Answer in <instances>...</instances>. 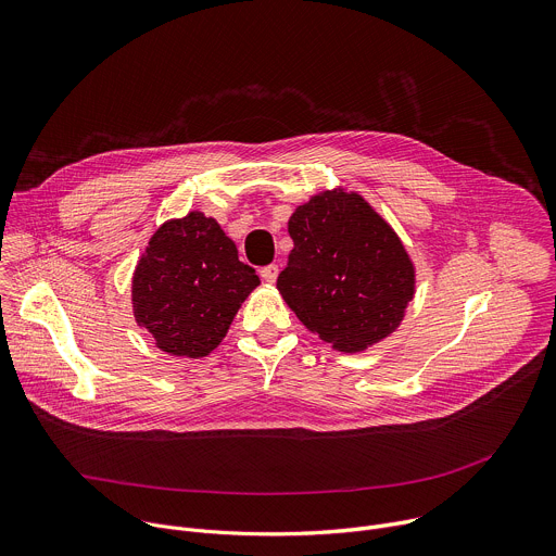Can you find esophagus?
I'll use <instances>...</instances> for the list:
<instances>
[{
    "label": "esophagus",
    "mask_w": 556,
    "mask_h": 556,
    "mask_svg": "<svg viewBox=\"0 0 556 556\" xmlns=\"http://www.w3.org/2000/svg\"><path fill=\"white\" fill-rule=\"evenodd\" d=\"M260 275H262V279H264L266 283H275L277 277H279V266H277V264H270V266L262 268Z\"/></svg>",
    "instance_id": "esophagus-1"
}]
</instances>
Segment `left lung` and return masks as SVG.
Here are the masks:
<instances>
[{"label": "left lung", "mask_w": 556, "mask_h": 556, "mask_svg": "<svg viewBox=\"0 0 556 556\" xmlns=\"http://www.w3.org/2000/svg\"><path fill=\"white\" fill-rule=\"evenodd\" d=\"M294 249L277 288L299 321L339 352H363L401 326L416 268L395 230L358 193L324 191L288 219Z\"/></svg>", "instance_id": "left-lung-1"}]
</instances>
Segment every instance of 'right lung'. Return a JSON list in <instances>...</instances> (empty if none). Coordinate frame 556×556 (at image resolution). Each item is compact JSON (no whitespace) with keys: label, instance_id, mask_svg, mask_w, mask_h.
Segmentation results:
<instances>
[{"label":"right lung","instance_id":"obj_1","mask_svg":"<svg viewBox=\"0 0 556 556\" xmlns=\"http://www.w3.org/2000/svg\"><path fill=\"white\" fill-rule=\"evenodd\" d=\"M260 286L213 217L191 211L157 228L131 279L136 324L172 356L202 358Z\"/></svg>","mask_w":556,"mask_h":556}]
</instances>
